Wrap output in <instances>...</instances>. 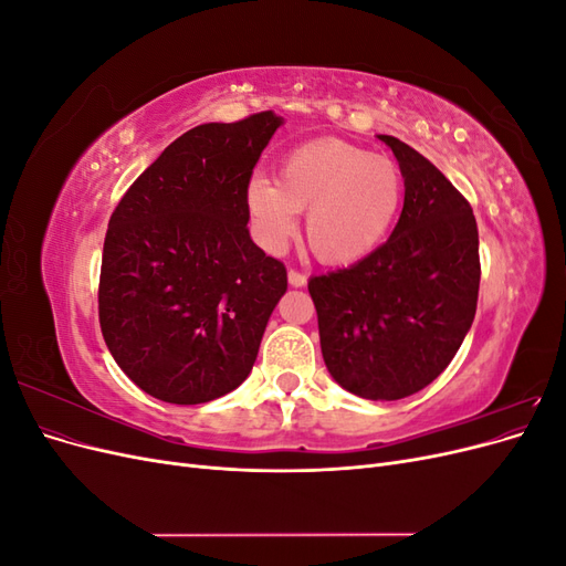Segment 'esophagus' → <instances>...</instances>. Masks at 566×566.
<instances>
[{"label": "esophagus", "instance_id": "34e87169", "mask_svg": "<svg viewBox=\"0 0 566 566\" xmlns=\"http://www.w3.org/2000/svg\"><path fill=\"white\" fill-rule=\"evenodd\" d=\"M287 283L293 285V287H304L306 285V276H304V273L295 271V269H290L287 271Z\"/></svg>", "mask_w": 566, "mask_h": 566}]
</instances>
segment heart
Masks as SVG:
<instances>
[{
  "instance_id": "1",
  "label": "heart",
  "mask_w": 566,
  "mask_h": 566,
  "mask_svg": "<svg viewBox=\"0 0 566 566\" xmlns=\"http://www.w3.org/2000/svg\"><path fill=\"white\" fill-rule=\"evenodd\" d=\"M403 202L399 165L342 139L295 146L281 181L252 175L245 184L250 224L266 250L281 252L306 212L304 235L325 264L366 260L389 235Z\"/></svg>"
}]
</instances>
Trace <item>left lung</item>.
Instances as JSON below:
<instances>
[{"label":"left lung","instance_id":"8db88e82","mask_svg":"<svg viewBox=\"0 0 566 566\" xmlns=\"http://www.w3.org/2000/svg\"><path fill=\"white\" fill-rule=\"evenodd\" d=\"M399 160L403 210L387 243L349 269L314 276L325 368L370 401L437 380L476 312L479 233L470 202L416 148L380 134Z\"/></svg>","mask_w":566,"mask_h":566}]
</instances>
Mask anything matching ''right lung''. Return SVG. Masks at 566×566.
<instances>
[{"label": "right lung", "instance_id": "1", "mask_svg": "<svg viewBox=\"0 0 566 566\" xmlns=\"http://www.w3.org/2000/svg\"><path fill=\"white\" fill-rule=\"evenodd\" d=\"M283 125L271 111L181 134L111 214L98 321L127 378L167 403L241 385L287 290L248 231L245 184Z\"/></svg>", "mask_w": 566, "mask_h": 566}]
</instances>
